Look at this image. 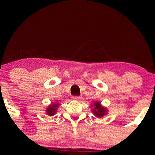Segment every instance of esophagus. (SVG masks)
<instances>
[{
    "instance_id": "esophagus-1",
    "label": "esophagus",
    "mask_w": 155,
    "mask_h": 155,
    "mask_svg": "<svg viewBox=\"0 0 155 155\" xmlns=\"http://www.w3.org/2000/svg\"><path fill=\"white\" fill-rule=\"evenodd\" d=\"M73 99L75 101H80L81 99V97H79V96H74V97H73Z\"/></svg>"
}]
</instances>
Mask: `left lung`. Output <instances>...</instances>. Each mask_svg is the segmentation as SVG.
<instances>
[{
    "label": "left lung",
    "instance_id": "obj_1",
    "mask_svg": "<svg viewBox=\"0 0 155 155\" xmlns=\"http://www.w3.org/2000/svg\"><path fill=\"white\" fill-rule=\"evenodd\" d=\"M92 112L94 115L97 118H102L105 115L108 114V109L105 106L101 105V103L99 101H95L91 104Z\"/></svg>",
    "mask_w": 155,
    "mask_h": 155
}]
</instances>
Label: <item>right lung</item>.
I'll return each mask as SVG.
<instances>
[{"label": "right lung", "instance_id": "right-lung-1", "mask_svg": "<svg viewBox=\"0 0 155 155\" xmlns=\"http://www.w3.org/2000/svg\"><path fill=\"white\" fill-rule=\"evenodd\" d=\"M60 106L59 103L52 102L50 105L47 106V109L45 110L46 114L49 116H54L55 114L57 113V110Z\"/></svg>", "mask_w": 155, "mask_h": 155}]
</instances>
